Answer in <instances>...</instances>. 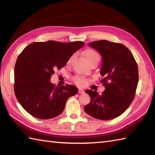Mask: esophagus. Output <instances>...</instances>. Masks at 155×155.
<instances>
[{
	"label": "esophagus",
	"instance_id": "1",
	"mask_svg": "<svg viewBox=\"0 0 155 155\" xmlns=\"http://www.w3.org/2000/svg\"><path fill=\"white\" fill-rule=\"evenodd\" d=\"M84 93V92L83 89H81V88H79V89H78V94H83Z\"/></svg>",
	"mask_w": 155,
	"mask_h": 155
}]
</instances>
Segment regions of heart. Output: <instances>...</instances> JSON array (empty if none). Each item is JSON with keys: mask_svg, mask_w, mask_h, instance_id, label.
Returning a JSON list of instances; mask_svg holds the SVG:
<instances>
[{"mask_svg": "<svg viewBox=\"0 0 155 155\" xmlns=\"http://www.w3.org/2000/svg\"><path fill=\"white\" fill-rule=\"evenodd\" d=\"M85 57H86L87 61L89 62V63H91L94 61H99V55L97 53V52H95L93 50H88L86 51V52L84 53ZM75 55L72 54L71 55L70 58H68V60L67 61V64H71L72 63V61L74 60ZM72 81H73L75 83L81 84V85H84L87 83V80L83 77H81V76H75L73 78H72Z\"/></svg>", "mask_w": 155, "mask_h": 155, "instance_id": "b5f03b06", "label": "heart"}]
</instances>
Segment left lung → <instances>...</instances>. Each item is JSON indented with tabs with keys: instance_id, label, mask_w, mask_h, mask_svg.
Instances as JSON below:
<instances>
[{
	"instance_id": "1",
	"label": "left lung",
	"mask_w": 155,
	"mask_h": 155,
	"mask_svg": "<svg viewBox=\"0 0 155 155\" xmlns=\"http://www.w3.org/2000/svg\"><path fill=\"white\" fill-rule=\"evenodd\" d=\"M88 45L102 56L101 74L105 90L101 94L87 90L91 102L84 111L97 119L108 120L123 114L132 103L139 82L137 62L127 47L106 40L90 42Z\"/></svg>"
}]
</instances>
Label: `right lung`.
<instances>
[{"instance_id":"obj_1","label":"right lung","mask_w":155,"mask_h":155,"mask_svg":"<svg viewBox=\"0 0 155 155\" xmlns=\"http://www.w3.org/2000/svg\"><path fill=\"white\" fill-rule=\"evenodd\" d=\"M84 42H36L28 45L15 67V96L23 108L40 119H50L64 110L68 98L78 88L73 85L56 87L50 82L54 71L64 67Z\"/></svg>"}]
</instances>
